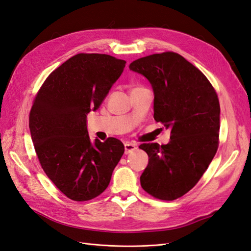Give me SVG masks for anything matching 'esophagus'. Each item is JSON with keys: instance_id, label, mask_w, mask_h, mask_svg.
<instances>
[{"instance_id": "34e87169", "label": "esophagus", "mask_w": 251, "mask_h": 251, "mask_svg": "<svg viewBox=\"0 0 251 251\" xmlns=\"http://www.w3.org/2000/svg\"><path fill=\"white\" fill-rule=\"evenodd\" d=\"M136 150H137V147H136L135 144L130 143V142H126L125 143V153L126 154L133 153V151H136Z\"/></svg>"}]
</instances>
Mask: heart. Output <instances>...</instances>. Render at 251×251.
Listing matches in <instances>:
<instances>
[{"label": "heart", "mask_w": 251, "mask_h": 251, "mask_svg": "<svg viewBox=\"0 0 251 251\" xmlns=\"http://www.w3.org/2000/svg\"><path fill=\"white\" fill-rule=\"evenodd\" d=\"M135 89H137V88H135ZM133 90H134V89H133Z\"/></svg>", "instance_id": "heart-1"}]
</instances>
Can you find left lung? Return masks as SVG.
Segmentation results:
<instances>
[{"instance_id":"1","label":"left lung","mask_w":251,"mask_h":251,"mask_svg":"<svg viewBox=\"0 0 251 251\" xmlns=\"http://www.w3.org/2000/svg\"><path fill=\"white\" fill-rule=\"evenodd\" d=\"M154 91V118L171 128L168 144L142 143L149 164L140 177L154 198L172 201L198 183L219 147L220 103L207 77L178 53L163 52L134 60Z\"/></svg>"}]
</instances>
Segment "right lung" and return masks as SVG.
<instances>
[{
	"label": "right lung",
	"instance_id": "obj_1",
	"mask_svg": "<svg viewBox=\"0 0 251 251\" xmlns=\"http://www.w3.org/2000/svg\"><path fill=\"white\" fill-rule=\"evenodd\" d=\"M126 60L78 53L51 72L33 100L29 127L42 169L68 198L83 202L108 187L125 153L120 140L91 142L87 114L100 108Z\"/></svg>",
	"mask_w": 251,
	"mask_h": 251
}]
</instances>
